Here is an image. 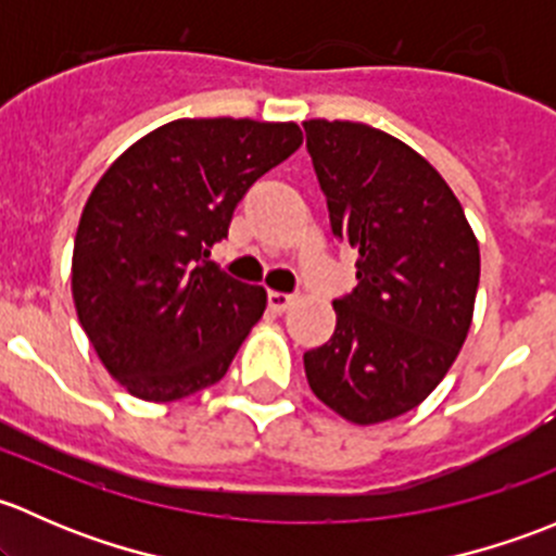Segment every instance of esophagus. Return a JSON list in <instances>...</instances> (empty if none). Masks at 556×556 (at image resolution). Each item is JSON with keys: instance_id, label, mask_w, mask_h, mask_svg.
<instances>
[{"instance_id": "esophagus-1", "label": "esophagus", "mask_w": 556, "mask_h": 556, "mask_svg": "<svg viewBox=\"0 0 556 556\" xmlns=\"http://www.w3.org/2000/svg\"><path fill=\"white\" fill-rule=\"evenodd\" d=\"M293 301H295V295L277 293V290H271V293H268V309L282 314V312H288L290 306H293Z\"/></svg>"}]
</instances>
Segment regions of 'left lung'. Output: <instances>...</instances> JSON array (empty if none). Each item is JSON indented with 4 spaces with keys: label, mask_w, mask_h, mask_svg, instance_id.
<instances>
[{
    "label": "left lung",
    "mask_w": 556,
    "mask_h": 556,
    "mask_svg": "<svg viewBox=\"0 0 556 556\" xmlns=\"http://www.w3.org/2000/svg\"><path fill=\"white\" fill-rule=\"evenodd\" d=\"M330 231L357 252L330 341L304 355L314 395L355 425L412 412L459 355L479 242L457 195L408 144L366 123L306 121Z\"/></svg>",
    "instance_id": "obj_1"
}]
</instances>
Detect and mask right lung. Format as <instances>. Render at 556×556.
<instances>
[{
  "label": "right lung",
  "mask_w": 556,
  "mask_h": 556,
  "mask_svg": "<svg viewBox=\"0 0 556 556\" xmlns=\"http://www.w3.org/2000/svg\"><path fill=\"white\" fill-rule=\"evenodd\" d=\"M304 142L295 123L182 117L134 142L88 195L72 299L106 371L153 403L220 382L266 290L210 257L257 177Z\"/></svg>",
  "instance_id": "obj_1"
}]
</instances>
